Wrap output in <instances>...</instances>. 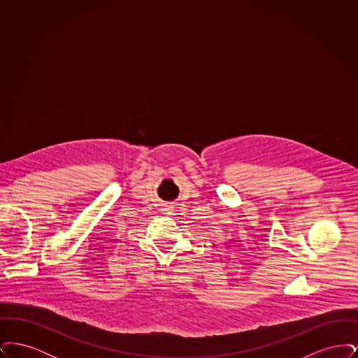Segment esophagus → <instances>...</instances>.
Returning a JSON list of instances; mask_svg holds the SVG:
<instances>
[{
	"label": "esophagus",
	"mask_w": 358,
	"mask_h": 358,
	"mask_svg": "<svg viewBox=\"0 0 358 358\" xmlns=\"http://www.w3.org/2000/svg\"><path fill=\"white\" fill-rule=\"evenodd\" d=\"M171 210H173L171 206H166V208L164 209V213H165V215H171Z\"/></svg>",
	"instance_id": "1"
}]
</instances>
